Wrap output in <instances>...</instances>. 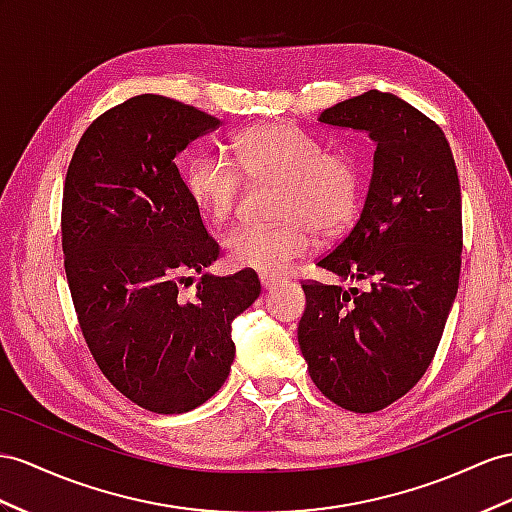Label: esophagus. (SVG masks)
Here are the masks:
<instances>
[{"mask_svg": "<svg viewBox=\"0 0 512 512\" xmlns=\"http://www.w3.org/2000/svg\"><path fill=\"white\" fill-rule=\"evenodd\" d=\"M261 287H264L266 292H274V290H279V287H281V281L270 279V277H261Z\"/></svg>", "mask_w": 512, "mask_h": 512, "instance_id": "34e87169", "label": "esophagus"}]
</instances>
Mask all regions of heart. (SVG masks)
<instances>
[{
    "label": "heart",
    "instance_id": "heart-1",
    "mask_svg": "<svg viewBox=\"0 0 512 512\" xmlns=\"http://www.w3.org/2000/svg\"><path fill=\"white\" fill-rule=\"evenodd\" d=\"M233 162L216 153L196 155L186 188L203 218L227 222L238 207L242 176L279 181L272 227H238L225 235L231 264L261 277H283L313 248V230L335 235L357 216L361 170L346 153H326L322 142L292 123H268L242 131L231 144ZM239 168L235 169L234 166Z\"/></svg>",
    "mask_w": 512,
    "mask_h": 512
}]
</instances>
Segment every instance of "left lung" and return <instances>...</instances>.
<instances>
[{"label":"left lung","instance_id":"8db88e82","mask_svg":"<svg viewBox=\"0 0 512 512\" xmlns=\"http://www.w3.org/2000/svg\"><path fill=\"white\" fill-rule=\"evenodd\" d=\"M318 121L363 131L376 151L357 225L318 261L363 290L305 283L298 344L326 398L374 413L402 398L437 352L461 274V186L443 131L396 95L368 90Z\"/></svg>","mask_w":512,"mask_h":512}]
</instances>
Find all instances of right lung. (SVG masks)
<instances>
[{"label":"right lung","mask_w":512,"mask_h":512,"mask_svg":"<svg viewBox=\"0 0 512 512\" xmlns=\"http://www.w3.org/2000/svg\"><path fill=\"white\" fill-rule=\"evenodd\" d=\"M222 123L138 95L77 142L62 196V251L86 344L108 381L153 413H186L227 381L231 324L261 294L253 270L205 272L218 257L175 157ZM203 273L188 297L180 285Z\"/></svg>","instance_id":"right-lung-1"}]
</instances>
